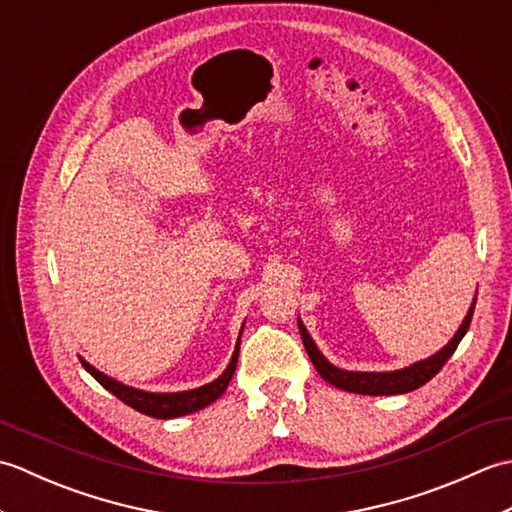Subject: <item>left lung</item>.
<instances>
[{"instance_id": "obj_1", "label": "left lung", "mask_w": 512, "mask_h": 512, "mask_svg": "<svg viewBox=\"0 0 512 512\" xmlns=\"http://www.w3.org/2000/svg\"><path fill=\"white\" fill-rule=\"evenodd\" d=\"M473 310H475V299L471 303L469 312H466V317L458 328V332H455L453 339L444 345L440 352H436L429 358H424V361L413 363L405 369H396V372H347V369L334 367L328 358L319 352V347L314 345L312 336L306 330V325L301 323V319H297V321H299V332H301L303 345H306L310 361L314 367H317V372L321 374L325 383H330L343 391H354V394L396 396V394H407V391L422 387L424 383H429V380L440 372L444 363L451 358V354L458 350V345L464 339L466 330H469L471 319H473Z\"/></svg>"}]
</instances>
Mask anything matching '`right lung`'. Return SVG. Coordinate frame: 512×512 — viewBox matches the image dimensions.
Returning <instances> with one entry per match:
<instances>
[{
	"label": "right lung",
	"mask_w": 512,
	"mask_h": 512,
	"mask_svg": "<svg viewBox=\"0 0 512 512\" xmlns=\"http://www.w3.org/2000/svg\"><path fill=\"white\" fill-rule=\"evenodd\" d=\"M242 330H244V325H242ZM239 336H242V332H239ZM237 356H239V339H237L231 363H228V367L224 369L220 378H215L213 383L202 385L198 389L173 391V394H156V391H143V389L123 385V383H118V380H114L112 376L99 372V369L92 367L88 361H83V358H81V363L107 391H112V394L118 400H123L125 405H129L140 413H145V416L169 420V418L187 416V413H193V411H200L206 405H211V402L220 398L235 374Z\"/></svg>",
	"instance_id": "obj_1"
}]
</instances>
